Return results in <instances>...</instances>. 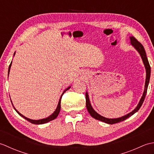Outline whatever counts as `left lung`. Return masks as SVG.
I'll return each instance as SVG.
<instances>
[{
  "label": "left lung",
  "instance_id": "left-lung-1",
  "mask_svg": "<svg viewBox=\"0 0 154 154\" xmlns=\"http://www.w3.org/2000/svg\"><path fill=\"white\" fill-rule=\"evenodd\" d=\"M130 44H131L132 46L138 51V53L140 54V56H141V57L142 59V61H143V64H144L146 71V83H145L144 91H143V95H142L141 99H140V102H139L138 105H137L136 109L133 111H132L131 112H130L128 114H126V115L122 116L120 118H118V119H107V118H105V117L100 115L99 114H98L96 111L93 109V107H92V106H91V104L90 103L89 98V95H88L87 92L85 94L86 106H87L88 112H89V113L91 114V116L93 117L94 119H95L98 120L102 121V122H104L106 124H116L118 122H122V121L127 119L128 118H129L132 115H133V114L136 113L137 111H138V110L140 109V107L142 106L143 100H144V99H145L146 93H147V90H148V87L149 78H150V73H151V68H150L149 61H148V58H147V56H146V51L144 50V48H143L142 44L137 40L134 36L130 37Z\"/></svg>",
  "mask_w": 154,
  "mask_h": 154
}]
</instances>
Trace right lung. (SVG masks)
<instances>
[{
	"mask_svg": "<svg viewBox=\"0 0 154 154\" xmlns=\"http://www.w3.org/2000/svg\"><path fill=\"white\" fill-rule=\"evenodd\" d=\"M14 55H15V52H14ZM11 65H12V62L11 63V64H10L9 67H8V74H9V72H10V69H11ZM70 87H67V89L63 91V94H61V96L60 99V100H59V103H58V104H57V109H55V110L54 111V112L53 114H52L51 115H50V116H48V118H45V119H40V120H32V119H28V118H26V117L24 116H23L22 114L20 113V112H18V111L17 110H16V109H15V108H14V105H13V104H12V101H11V103H12V104L13 107H14V109L16 111V112H17V113L19 114V115H20L22 117L24 118V119L28 120V122H31V123H32V124H45V123H47V122H50V121H51V120H53L56 119L57 116H58L59 113H60V109H61V97H62V96H63V93L65 92V91H67L69 89H70Z\"/></svg>",
	"mask_w": 154,
	"mask_h": 154,
	"instance_id": "right-lung-1",
	"label": "right lung"
}]
</instances>
